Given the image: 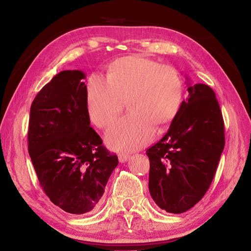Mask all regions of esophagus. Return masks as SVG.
<instances>
[{
  "instance_id": "esophagus-1",
  "label": "esophagus",
  "mask_w": 251,
  "mask_h": 251,
  "mask_svg": "<svg viewBox=\"0 0 251 251\" xmlns=\"http://www.w3.org/2000/svg\"><path fill=\"white\" fill-rule=\"evenodd\" d=\"M128 157H129V154H127V153H119L118 154V159L120 163H126L128 159Z\"/></svg>"
}]
</instances>
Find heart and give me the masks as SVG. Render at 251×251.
Wrapping results in <instances>:
<instances>
[{
	"label": "heart",
	"instance_id": "heart-1",
	"mask_svg": "<svg viewBox=\"0 0 251 251\" xmlns=\"http://www.w3.org/2000/svg\"><path fill=\"white\" fill-rule=\"evenodd\" d=\"M183 94L182 78L174 68L142 55L124 56L110 65L107 78L93 75L88 79L87 111L96 126L108 127L127 100L131 114L109 129L106 140L116 150L132 151L151 141L154 126L174 119Z\"/></svg>",
	"mask_w": 251,
	"mask_h": 251
}]
</instances>
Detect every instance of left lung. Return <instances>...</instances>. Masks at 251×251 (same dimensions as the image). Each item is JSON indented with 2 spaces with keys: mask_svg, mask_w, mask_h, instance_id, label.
<instances>
[{
  "mask_svg": "<svg viewBox=\"0 0 251 251\" xmlns=\"http://www.w3.org/2000/svg\"><path fill=\"white\" fill-rule=\"evenodd\" d=\"M167 134L147 149L150 196L169 213L193 208L208 190L225 147V126L213 89L192 84Z\"/></svg>",
  "mask_w": 251,
  "mask_h": 251,
  "instance_id": "8db88e82",
  "label": "left lung"
}]
</instances>
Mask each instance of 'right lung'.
<instances>
[{
  "instance_id": "right-lung-1",
  "label": "right lung",
  "mask_w": 251,
  "mask_h": 251,
  "mask_svg": "<svg viewBox=\"0 0 251 251\" xmlns=\"http://www.w3.org/2000/svg\"><path fill=\"white\" fill-rule=\"evenodd\" d=\"M85 74L67 70L38 93L31 106L28 153L45 194L72 214L93 212L118 165L91 126Z\"/></svg>"
}]
</instances>
